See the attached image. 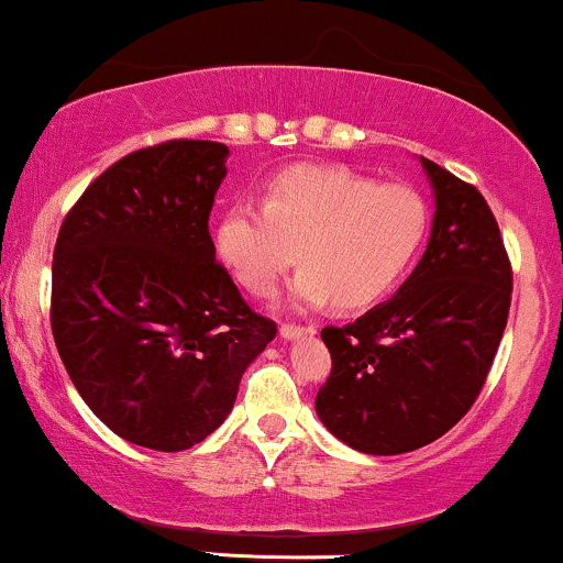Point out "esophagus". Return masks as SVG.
<instances>
[{"instance_id":"esophagus-1","label":"esophagus","mask_w":563,"mask_h":563,"mask_svg":"<svg viewBox=\"0 0 563 563\" xmlns=\"http://www.w3.org/2000/svg\"><path fill=\"white\" fill-rule=\"evenodd\" d=\"M279 332H282L284 340H295V338H302V334H313L316 327L313 324H295V321H284Z\"/></svg>"}]
</instances>
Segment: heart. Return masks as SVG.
<instances>
[{"instance_id":"heart-1","label":"heart","mask_w":563,"mask_h":563,"mask_svg":"<svg viewBox=\"0 0 563 563\" xmlns=\"http://www.w3.org/2000/svg\"><path fill=\"white\" fill-rule=\"evenodd\" d=\"M431 207L418 188L334 167L298 164L276 175L263 205L239 201L220 218L214 242L236 279L274 292L298 261V300L375 306L394 292L426 247Z\"/></svg>"}]
</instances>
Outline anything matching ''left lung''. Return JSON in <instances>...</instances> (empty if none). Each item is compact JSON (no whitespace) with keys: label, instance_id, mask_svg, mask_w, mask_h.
Wrapping results in <instances>:
<instances>
[{"label":"left lung","instance_id":"obj_1","mask_svg":"<svg viewBox=\"0 0 563 563\" xmlns=\"http://www.w3.org/2000/svg\"><path fill=\"white\" fill-rule=\"evenodd\" d=\"M435 191L431 242L409 282L345 327L316 394L321 422L353 450L401 454L441 439L482 394L508 324L514 268L476 186L422 159Z\"/></svg>","mask_w":563,"mask_h":563}]
</instances>
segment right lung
Wrapping results in <instances>:
<instances>
[{
	"label": "right lung",
	"mask_w": 563,
	"mask_h": 563,
	"mask_svg": "<svg viewBox=\"0 0 563 563\" xmlns=\"http://www.w3.org/2000/svg\"><path fill=\"white\" fill-rule=\"evenodd\" d=\"M229 145L164 141L98 175L63 218L49 324L68 377L113 433L180 452L236 401L276 338L214 257L210 212Z\"/></svg>",
	"instance_id": "obj_1"
}]
</instances>
